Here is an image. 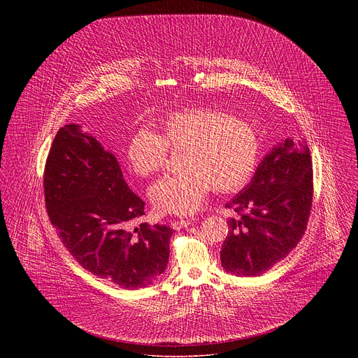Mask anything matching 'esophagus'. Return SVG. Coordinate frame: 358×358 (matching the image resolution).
Masks as SVG:
<instances>
[{
  "instance_id": "1",
  "label": "esophagus",
  "mask_w": 358,
  "mask_h": 358,
  "mask_svg": "<svg viewBox=\"0 0 358 358\" xmlns=\"http://www.w3.org/2000/svg\"><path fill=\"white\" fill-rule=\"evenodd\" d=\"M190 223H192V220H190V219L173 220V222H171V227H172V229H175V230H180V229H183V227H187Z\"/></svg>"
}]
</instances>
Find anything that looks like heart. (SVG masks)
<instances>
[{
    "mask_svg": "<svg viewBox=\"0 0 358 358\" xmlns=\"http://www.w3.org/2000/svg\"><path fill=\"white\" fill-rule=\"evenodd\" d=\"M168 148L187 150V172L166 175L149 189L154 209L161 215L194 213L213 186L222 193L245 187L262 155L260 138L252 124L210 107L169 113L161 121L159 134L138 129L127 145V162L136 175L152 176L166 166Z\"/></svg>",
    "mask_w": 358,
    "mask_h": 358,
    "instance_id": "1",
    "label": "heart"
}]
</instances>
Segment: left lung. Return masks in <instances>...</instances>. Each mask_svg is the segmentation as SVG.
I'll use <instances>...</instances> for the list:
<instances>
[{
    "label": "left lung",
    "mask_w": 358,
    "mask_h": 358,
    "mask_svg": "<svg viewBox=\"0 0 358 358\" xmlns=\"http://www.w3.org/2000/svg\"><path fill=\"white\" fill-rule=\"evenodd\" d=\"M313 201L308 146L287 138L260 161L252 180L230 201L237 212L220 260L227 273L257 277L287 257L305 234Z\"/></svg>",
    "instance_id": "obj_1"
}]
</instances>
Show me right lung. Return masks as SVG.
Returning a JSON list of instances; mask_svg holds the SVG:
<instances>
[{
    "instance_id": "1",
    "label": "right lung",
    "mask_w": 358,
    "mask_h": 358,
    "mask_svg": "<svg viewBox=\"0 0 358 358\" xmlns=\"http://www.w3.org/2000/svg\"><path fill=\"white\" fill-rule=\"evenodd\" d=\"M44 194L62 243L94 275L125 289L153 285L165 273L172 229L134 220L145 203L128 187L115 155L81 125L62 127L47 158Z\"/></svg>"
}]
</instances>
